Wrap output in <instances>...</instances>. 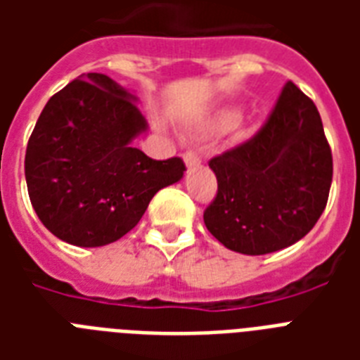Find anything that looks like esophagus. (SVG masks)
Returning <instances> with one entry per match:
<instances>
[{"label": "esophagus", "mask_w": 360, "mask_h": 360, "mask_svg": "<svg viewBox=\"0 0 360 360\" xmlns=\"http://www.w3.org/2000/svg\"><path fill=\"white\" fill-rule=\"evenodd\" d=\"M185 164L188 169L196 168V166H200V164H202V157H200L196 151H186L185 153Z\"/></svg>", "instance_id": "34e87169"}]
</instances>
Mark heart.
Returning a JSON list of instances; mask_svg holds the SVG:
<instances>
[{
	"label": "heart",
	"mask_w": 360,
	"mask_h": 360,
	"mask_svg": "<svg viewBox=\"0 0 360 360\" xmlns=\"http://www.w3.org/2000/svg\"><path fill=\"white\" fill-rule=\"evenodd\" d=\"M236 121H237V112H226L217 124H219L220 129H230V127L236 124Z\"/></svg>",
	"instance_id": "heart-1"
}]
</instances>
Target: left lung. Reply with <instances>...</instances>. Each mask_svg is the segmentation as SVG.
I'll use <instances>...</instances> for the list:
<instances>
[{"instance_id":"obj_1","label":"left lung","mask_w":360,"mask_h":360,"mask_svg":"<svg viewBox=\"0 0 360 360\" xmlns=\"http://www.w3.org/2000/svg\"><path fill=\"white\" fill-rule=\"evenodd\" d=\"M219 183L203 222L226 248L262 256L291 246L323 213L333 155L316 104L288 82L250 140L209 160Z\"/></svg>"}]
</instances>
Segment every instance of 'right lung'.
<instances>
[{
	"label": "right lung",
	"mask_w": 360,
	"mask_h": 360,
	"mask_svg": "<svg viewBox=\"0 0 360 360\" xmlns=\"http://www.w3.org/2000/svg\"><path fill=\"white\" fill-rule=\"evenodd\" d=\"M136 97L89 72L46 103L25 149V183L41 222L65 243L103 246L129 233L160 188L183 177L179 157L132 147L147 129Z\"/></svg>",
	"instance_id": "right-lung-1"
}]
</instances>
